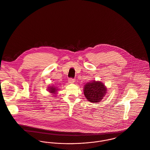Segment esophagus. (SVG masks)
<instances>
[{
  "instance_id": "34e87169",
  "label": "esophagus",
  "mask_w": 150,
  "mask_h": 150,
  "mask_svg": "<svg viewBox=\"0 0 150 150\" xmlns=\"http://www.w3.org/2000/svg\"><path fill=\"white\" fill-rule=\"evenodd\" d=\"M74 82H75V80L74 79H72V78H69L68 79L69 83H74Z\"/></svg>"
}]
</instances>
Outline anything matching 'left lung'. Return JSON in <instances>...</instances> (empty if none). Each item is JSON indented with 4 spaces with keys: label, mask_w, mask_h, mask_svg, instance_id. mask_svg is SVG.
I'll return each mask as SVG.
<instances>
[{
    "label": "left lung",
    "mask_w": 150,
    "mask_h": 150,
    "mask_svg": "<svg viewBox=\"0 0 150 150\" xmlns=\"http://www.w3.org/2000/svg\"><path fill=\"white\" fill-rule=\"evenodd\" d=\"M83 93L89 101L100 103L107 93V88L103 82L93 81L84 85Z\"/></svg>",
    "instance_id": "obj_1"
}]
</instances>
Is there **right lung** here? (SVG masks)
Wrapping results in <instances>:
<instances>
[{
    "mask_svg": "<svg viewBox=\"0 0 150 150\" xmlns=\"http://www.w3.org/2000/svg\"><path fill=\"white\" fill-rule=\"evenodd\" d=\"M47 89L49 92L53 94V96H55V94H57V91L59 90L58 88H56L54 86H49V87H48Z\"/></svg>",
    "mask_w": 150,
    "mask_h": 150,
    "instance_id": "add662e5",
    "label": "right lung"
}]
</instances>
